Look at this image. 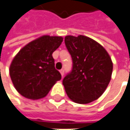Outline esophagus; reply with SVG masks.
<instances>
[{"instance_id":"obj_1","label":"esophagus","mask_w":130,"mask_h":130,"mask_svg":"<svg viewBox=\"0 0 130 130\" xmlns=\"http://www.w3.org/2000/svg\"><path fill=\"white\" fill-rule=\"evenodd\" d=\"M60 73L61 76H63V75H64V70H63V69H62V70H60Z\"/></svg>"}]
</instances>
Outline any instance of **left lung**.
Here are the masks:
<instances>
[{
  "mask_svg": "<svg viewBox=\"0 0 130 130\" xmlns=\"http://www.w3.org/2000/svg\"><path fill=\"white\" fill-rule=\"evenodd\" d=\"M64 42L73 60L71 71L63 79L65 91L76 103H90L104 93L110 81L111 59L100 44L89 37L68 35Z\"/></svg>",
  "mask_w": 130,
  "mask_h": 130,
  "instance_id": "8db88e82",
  "label": "left lung"
}]
</instances>
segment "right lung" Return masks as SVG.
<instances>
[{
  "instance_id": "1",
  "label": "right lung",
  "mask_w": 130,
  "mask_h": 130,
  "mask_svg": "<svg viewBox=\"0 0 130 130\" xmlns=\"http://www.w3.org/2000/svg\"><path fill=\"white\" fill-rule=\"evenodd\" d=\"M62 41V37L44 35L26 44L16 55L10 67V75L20 95L33 100L44 97L61 79L52 54Z\"/></svg>"
}]
</instances>
